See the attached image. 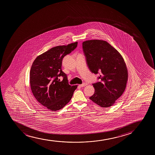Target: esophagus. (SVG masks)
I'll use <instances>...</instances> for the list:
<instances>
[{
    "label": "esophagus",
    "instance_id": "obj_1",
    "mask_svg": "<svg viewBox=\"0 0 155 155\" xmlns=\"http://www.w3.org/2000/svg\"><path fill=\"white\" fill-rule=\"evenodd\" d=\"M87 84V83H86V82H84V84H80L79 86H80V87H85V86H86Z\"/></svg>",
    "mask_w": 155,
    "mask_h": 155
}]
</instances>
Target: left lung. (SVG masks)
I'll return each instance as SVG.
<instances>
[{
  "instance_id": "left-lung-1",
  "label": "left lung",
  "mask_w": 155,
  "mask_h": 155,
  "mask_svg": "<svg viewBox=\"0 0 155 155\" xmlns=\"http://www.w3.org/2000/svg\"><path fill=\"white\" fill-rule=\"evenodd\" d=\"M91 71L101 73V82L93 84L95 92L90 99L102 108L113 106L123 94L128 73L123 58L105 41L92 40L82 43Z\"/></svg>"
}]
</instances>
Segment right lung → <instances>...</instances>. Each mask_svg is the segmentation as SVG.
Wrapping results in <instances>:
<instances>
[{
  "label": "right lung",
  "mask_w": 155,
  "mask_h": 155,
  "mask_svg": "<svg viewBox=\"0 0 155 155\" xmlns=\"http://www.w3.org/2000/svg\"><path fill=\"white\" fill-rule=\"evenodd\" d=\"M78 42L52 47L38 56L30 71V84L38 103L52 111L59 110L71 101L77 85L68 84V77L61 70L63 58L73 51ZM64 77L62 81L58 79Z\"/></svg>",
  "instance_id": "right-lung-1"
}]
</instances>
